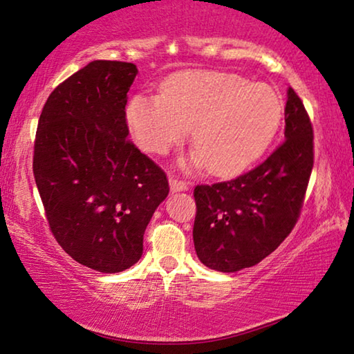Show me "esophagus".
<instances>
[{
    "mask_svg": "<svg viewBox=\"0 0 354 354\" xmlns=\"http://www.w3.org/2000/svg\"><path fill=\"white\" fill-rule=\"evenodd\" d=\"M169 187H171V192H172V193L187 192V190H188L187 183L182 182V180H177V178H171V180H169Z\"/></svg>",
    "mask_w": 354,
    "mask_h": 354,
    "instance_id": "1",
    "label": "esophagus"
}]
</instances>
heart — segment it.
<instances>
[{"mask_svg": "<svg viewBox=\"0 0 354 354\" xmlns=\"http://www.w3.org/2000/svg\"><path fill=\"white\" fill-rule=\"evenodd\" d=\"M125 118L145 151L166 154L190 133L196 148L183 166H207L232 176L269 147L282 119V101L266 84L221 71L183 72L164 82L159 96L137 95Z\"/></svg>", "mask_w": 354, "mask_h": 354, "instance_id": "1", "label": "heart"}]
</instances>
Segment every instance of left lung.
Instances as JSON below:
<instances>
[{
	"label": "left lung",
	"instance_id": "obj_1",
	"mask_svg": "<svg viewBox=\"0 0 354 354\" xmlns=\"http://www.w3.org/2000/svg\"><path fill=\"white\" fill-rule=\"evenodd\" d=\"M285 142L253 171L195 188L193 241L198 259L219 272H236L269 256L297 224L313 171V127L306 109L287 90Z\"/></svg>",
	"mask_w": 354,
	"mask_h": 354
}]
</instances>
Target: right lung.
Wrapping results in <instances>:
<instances>
[{"label": "right lung", "mask_w": 354, "mask_h": 354, "mask_svg": "<svg viewBox=\"0 0 354 354\" xmlns=\"http://www.w3.org/2000/svg\"><path fill=\"white\" fill-rule=\"evenodd\" d=\"M137 66L91 61L48 96L33 176L51 232L77 263L103 274L129 269L169 183L129 142L127 93Z\"/></svg>", "instance_id": "obj_1"}]
</instances>
